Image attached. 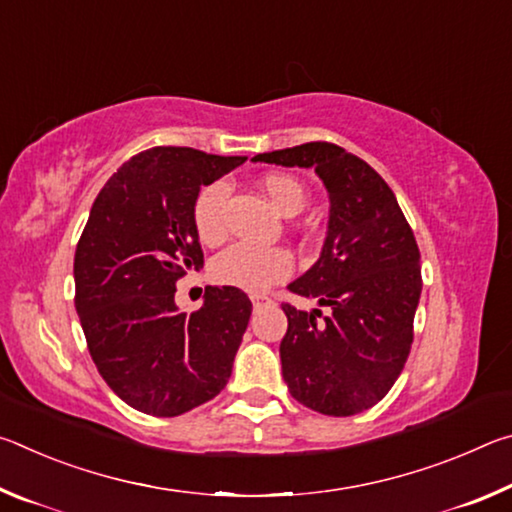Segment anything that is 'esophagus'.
Wrapping results in <instances>:
<instances>
[{
  "label": "esophagus",
  "mask_w": 512,
  "mask_h": 512,
  "mask_svg": "<svg viewBox=\"0 0 512 512\" xmlns=\"http://www.w3.org/2000/svg\"><path fill=\"white\" fill-rule=\"evenodd\" d=\"M250 300H253V307L255 309H259V307H266V305H271V298L268 296H264V293H253V296H250Z\"/></svg>",
  "instance_id": "1"
}]
</instances>
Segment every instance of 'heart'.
Listing matches in <instances>:
<instances>
[{"instance_id":"b5f03b06","label":"heart","mask_w":512,"mask_h":512,"mask_svg":"<svg viewBox=\"0 0 512 512\" xmlns=\"http://www.w3.org/2000/svg\"><path fill=\"white\" fill-rule=\"evenodd\" d=\"M264 194L284 216H296L307 205V189L289 173H268L262 178ZM230 185L212 183L198 194L194 203V228L207 246H219L230 232L228 225ZM293 273V257L284 248L232 246L212 262L214 282L241 291L259 293L271 284L287 280Z\"/></svg>"}]
</instances>
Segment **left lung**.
Instances as JSON below:
<instances>
[{"label":"left lung","instance_id":"1","mask_svg":"<svg viewBox=\"0 0 512 512\" xmlns=\"http://www.w3.org/2000/svg\"><path fill=\"white\" fill-rule=\"evenodd\" d=\"M253 160L311 167L327 187L323 253L289 284L327 316L284 302L289 327L280 343L282 377L309 409L334 418L357 415L384 400L411 352L422 291L411 225L386 180L341 146L307 142Z\"/></svg>","mask_w":512,"mask_h":512}]
</instances>
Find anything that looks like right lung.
<instances>
[{"mask_svg":"<svg viewBox=\"0 0 512 512\" xmlns=\"http://www.w3.org/2000/svg\"><path fill=\"white\" fill-rule=\"evenodd\" d=\"M189 146H153L121 164L94 201L74 255L76 314L99 375L133 409L173 418L219 395L253 302L207 287L176 307V282L203 266L194 228L201 185L244 164Z\"/></svg>","mask_w":512,"mask_h":512,"instance_id":"1","label":"right lung"}]
</instances>
